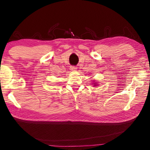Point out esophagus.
I'll list each match as a JSON object with an SVG mask.
<instances>
[{
    "label": "esophagus",
    "mask_w": 150,
    "mask_h": 150,
    "mask_svg": "<svg viewBox=\"0 0 150 150\" xmlns=\"http://www.w3.org/2000/svg\"><path fill=\"white\" fill-rule=\"evenodd\" d=\"M70 69H71V71H76V70H77V68L75 66H71Z\"/></svg>",
    "instance_id": "1"
}]
</instances>
